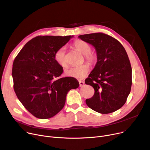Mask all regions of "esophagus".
Returning a JSON list of instances; mask_svg holds the SVG:
<instances>
[{
  "instance_id": "obj_1",
  "label": "esophagus",
  "mask_w": 150,
  "mask_h": 150,
  "mask_svg": "<svg viewBox=\"0 0 150 150\" xmlns=\"http://www.w3.org/2000/svg\"><path fill=\"white\" fill-rule=\"evenodd\" d=\"M79 87H82V86H83V85L85 84L84 82L82 81H79Z\"/></svg>"
}]
</instances>
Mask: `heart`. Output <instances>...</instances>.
<instances>
[{
  "label": "heart",
  "mask_w": 150,
  "mask_h": 150,
  "mask_svg": "<svg viewBox=\"0 0 150 150\" xmlns=\"http://www.w3.org/2000/svg\"><path fill=\"white\" fill-rule=\"evenodd\" d=\"M75 49L83 54L85 60L91 65H94L97 61V54L91 52V47L87 41L81 39L76 40L73 43ZM54 60L60 67L65 68L67 66L66 50L64 47L59 48L56 50L54 55ZM90 71V66L88 64L71 68L65 71V74L70 77L78 79H82L86 77Z\"/></svg>",
  "instance_id": "heart-1"
}]
</instances>
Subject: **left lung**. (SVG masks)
Wrapping results in <instances>:
<instances>
[{
  "label": "left lung",
  "mask_w": 150,
  "mask_h": 150,
  "mask_svg": "<svg viewBox=\"0 0 150 150\" xmlns=\"http://www.w3.org/2000/svg\"><path fill=\"white\" fill-rule=\"evenodd\" d=\"M81 40L93 45L97 62L85 83L94 89L93 97L86 99L92 110L108 114L120 109L126 101L132 85V68L120 42L102 33L81 35Z\"/></svg>",
  "instance_id": "obj_1"
}]
</instances>
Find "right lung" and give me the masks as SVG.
Masks as SVG:
<instances>
[{"mask_svg":"<svg viewBox=\"0 0 150 150\" xmlns=\"http://www.w3.org/2000/svg\"><path fill=\"white\" fill-rule=\"evenodd\" d=\"M73 37L37 36L25 45L13 63L12 75L15 93L34 116L51 118L65 105L67 93L79 87L72 77L60 78L63 68L54 55Z\"/></svg>","mask_w":150,"mask_h":150,"instance_id":"add662e5","label":"right lung"}]
</instances>
